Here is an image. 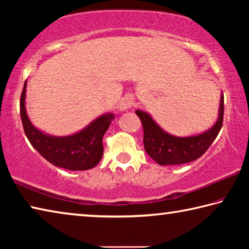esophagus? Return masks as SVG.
Wrapping results in <instances>:
<instances>
[{
	"instance_id": "obj_1",
	"label": "esophagus",
	"mask_w": 249,
	"mask_h": 249,
	"mask_svg": "<svg viewBox=\"0 0 249 249\" xmlns=\"http://www.w3.org/2000/svg\"><path fill=\"white\" fill-rule=\"evenodd\" d=\"M134 104H135L134 98H132V96H125V98L122 100L120 107H121V109H126V108L132 107Z\"/></svg>"
}]
</instances>
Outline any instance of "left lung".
Here are the masks:
<instances>
[{"label": "left lung", "mask_w": 249, "mask_h": 249, "mask_svg": "<svg viewBox=\"0 0 249 249\" xmlns=\"http://www.w3.org/2000/svg\"><path fill=\"white\" fill-rule=\"evenodd\" d=\"M144 129L146 153L160 166L182 165L200 158L220 133L224 116V96L221 98L218 120L211 129L196 136L176 137L166 133L142 111H136Z\"/></svg>", "instance_id": "1"}]
</instances>
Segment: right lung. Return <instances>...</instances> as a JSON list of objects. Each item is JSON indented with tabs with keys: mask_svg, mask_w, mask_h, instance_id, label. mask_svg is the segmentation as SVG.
Returning a JSON list of instances; mask_svg holds the SVG:
<instances>
[{
	"mask_svg": "<svg viewBox=\"0 0 249 249\" xmlns=\"http://www.w3.org/2000/svg\"><path fill=\"white\" fill-rule=\"evenodd\" d=\"M26 82L20 94V119L29 142L53 166L68 170H88L95 167L103 156L102 140L108 128L113 114H105L71 136L54 137L41 133L28 120L25 109Z\"/></svg>",
	"mask_w": 249,
	"mask_h": 249,
	"instance_id": "1",
	"label": "right lung"
}]
</instances>
